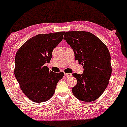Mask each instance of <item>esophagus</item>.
<instances>
[{
  "label": "esophagus",
  "instance_id": "34e87169",
  "mask_svg": "<svg viewBox=\"0 0 127 127\" xmlns=\"http://www.w3.org/2000/svg\"><path fill=\"white\" fill-rule=\"evenodd\" d=\"M65 75L66 76H72V74H67V73H65Z\"/></svg>",
  "mask_w": 127,
  "mask_h": 127
}]
</instances>
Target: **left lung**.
<instances>
[{"instance_id":"obj_1","label":"left lung","mask_w":127,"mask_h":127,"mask_svg":"<svg viewBox=\"0 0 127 127\" xmlns=\"http://www.w3.org/2000/svg\"><path fill=\"white\" fill-rule=\"evenodd\" d=\"M64 37L74 50L75 60L84 68L83 74H72L77 80L73 94L81 101H94L106 89L112 75L109 51L98 37L89 32H67Z\"/></svg>"}]
</instances>
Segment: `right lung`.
I'll list each match as a JSON object with an SVG mask.
<instances>
[{"mask_svg": "<svg viewBox=\"0 0 127 127\" xmlns=\"http://www.w3.org/2000/svg\"><path fill=\"white\" fill-rule=\"evenodd\" d=\"M65 32L39 34L28 39L18 50L15 57L14 75L22 92L36 103L47 101L53 96L64 72L49 70L46 63L63 39Z\"/></svg>", "mask_w": 127, "mask_h": 127, "instance_id": "right-lung-1", "label": "right lung"}]
</instances>
